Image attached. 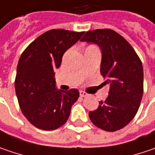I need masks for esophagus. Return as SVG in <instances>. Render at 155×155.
<instances>
[{
	"label": "esophagus",
	"instance_id": "esophagus-1",
	"mask_svg": "<svg viewBox=\"0 0 155 155\" xmlns=\"http://www.w3.org/2000/svg\"><path fill=\"white\" fill-rule=\"evenodd\" d=\"M87 96H88V93H86L85 91H80V97H85Z\"/></svg>",
	"mask_w": 155,
	"mask_h": 155
}]
</instances>
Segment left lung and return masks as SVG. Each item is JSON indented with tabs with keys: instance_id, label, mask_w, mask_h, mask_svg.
<instances>
[{
	"instance_id": "1",
	"label": "left lung",
	"mask_w": 155,
	"mask_h": 155,
	"mask_svg": "<svg viewBox=\"0 0 155 155\" xmlns=\"http://www.w3.org/2000/svg\"><path fill=\"white\" fill-rule=\"evenodd\" d=\"M83 42L97 44L102 51L100 73L110 84L109 95L89 112L91 121L107 132H115L134 118L143 95V66L131 44L110 28L87 31Z\"/></svg>"
}]
</instances>
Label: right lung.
Wrapping results in <instances>:
<instances>
[{
    "instance_id": "obj_1",
    "label": "right lung",
    "mask_w": 155,
    "mask_h": 155,
    "mask_svg": "<svg viewBox=\"0 0 155 155\" xmlns=\"http://www.w3.org/2000/svg\"><path fill=\"white\" fill-rule=\"evenodd\" d=\"M84 32L51 29L38 36L21 55L15 88L21 112L34 127L51 131L68 120L79 97L77 89L58 90L54 70Z\"/></svg>"
}]
</instances>
